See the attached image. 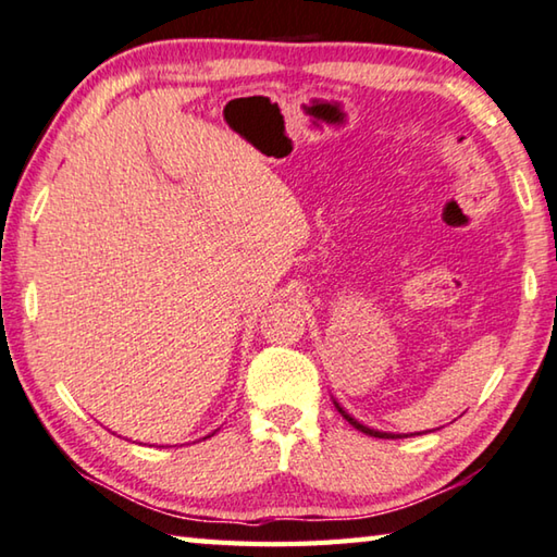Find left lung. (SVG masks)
Segmentation results:
<instances>
[{"mask_svg": "<svg viewBox=\"0 0 557 557\" xmlns=\"http://www.w3.org/2000/svg\"><path fill=\"white\" fill-rule=\"evenodd\" d=\"M334 405H336V410L342 412V418L348 422V425H354L358 432H366V435H371V437H381V440H393V437H403V435H393V432H381V430H373V428H369V425H363V422H358L354 414H348L342 405H338L336 400H334ZM408 437V435H405Z\"/></svg>", "mask_w": 557, "mask_h": 557, "instance_id": "left-lung-1", "label": "left lung"}]
</instances>
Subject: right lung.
<instances>
[{
	"mask_svg": "<svg viewBox=\"0 0 557 557\" xmlns=\"http://www.w3.org/2000/svg\"><path fill=\"white\" fill-rule=\"evenodd\" d=\"M209 437H211V435H209Z\"/></svg>",
	"mask_w": 557,
	"mask_h": 557,
	"instance_id": "obj_1",
	"label": "right lung"
}]
</instances>
